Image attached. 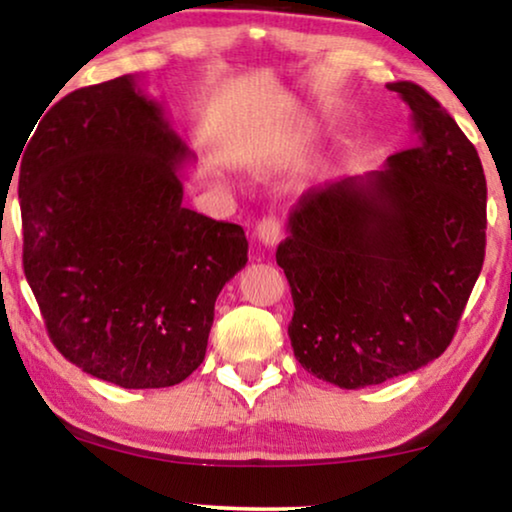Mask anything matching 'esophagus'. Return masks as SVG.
Segmentation results:
<instances>
[{"instance_id": "34e87169", "label": "esophagus", "mask_w": 512, "mask_h": 512, "mask_svg": "<svg viewBox=\"0 0 512 512\" xmlns=\"http://www.w3.org/2000/svg\"><path fill=\"white\" fill-rule=\"evenodd\" d=\"M280 234H283V229H280V222L273 218V215H266L257 222V229H255V239L262 243L264 248H273L276 243L280 241Z\"/></svg>"}]
</instances>
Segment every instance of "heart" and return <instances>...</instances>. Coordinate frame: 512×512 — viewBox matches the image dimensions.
<instances>
[{"label":"heart","instance_id":"heart-1","mask_svg":"<svg viewBox=\"0 0 512 512\" xmlns=\"http://www.w3.org/2000/svg\"><path fill=\"white\" fill-rule=\"evenodd\" d=\"M297 153H299L297 139H287L285 136V139H273L269 143H264V146H259L255 153H250L248 162L257 174H266V171L278 167V164L292 160Z\"/></svg>","mask_w":512,"mask_h":512}]
</instances>
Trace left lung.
Instances as JSON below:
<instances>
[{
  "label": "left lung",
  "instance_id": "obj_1",
  "mask_svg": "<svg viewBox=\"0 0 512 512\" xmlns=\"http://www.w3.org/2000/svg\"><path fill=\"white\" fill-rule=\"evenodd\" d=\"M387 88L408 104L415 146L366 176L311 187L276 253L294 301V357L343 390L441 357L485 259L478 150L420 85Z\"/></svg>",
  "mask_w": 512,
  "mask_h": 512
}]
</instances>
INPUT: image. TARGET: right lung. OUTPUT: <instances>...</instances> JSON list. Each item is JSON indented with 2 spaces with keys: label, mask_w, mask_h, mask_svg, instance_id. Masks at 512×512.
<instances>
[{
  "label": "right lung",
  "mask_w": 512,
  "mask_h": 512,
  "mask_svg": "<svg viewBox=\"0 0 512 512\" xmlns=\"http://www.w3.org/2000/svg\"><path fill=\"white\" fill-rule=\"evenodd\" d=\"M32 131L23 266L50 341L125 390L183 383L204 362L215 299L248 262L243 227L183 206L194 153L136 76L71 92Z\"/></svg>",
  "instance_id": "right-lung-1"
}]
</instances>
